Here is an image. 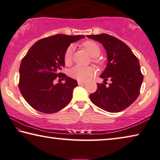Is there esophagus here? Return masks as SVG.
Segmentation results:
<instances>
[{
  "label": "esophagus",
  "mask_w": 160,
  "mask_h": 160,
  "mask_svg": "<svg viewBox=\"0 0 160 160\" xmlns=\"http://www.w3.org/2000/svg\"><path fill=\"white\" fill-rule=\"evenodd\" d=\"M85 83L84 82H82V81H78V85H83Z\"/></svg>",
  "instance_id": "esophagus-1"
}]
</instances>
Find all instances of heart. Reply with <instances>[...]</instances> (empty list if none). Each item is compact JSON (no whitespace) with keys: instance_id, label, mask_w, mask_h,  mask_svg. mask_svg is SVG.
<instances>
[{"instance_id":"1","label":"heart","mask_w":160,"mask_h":160,"mask_svg":"<svg viewBox=\"0 0 160 160\" xmlns=\"http://www.w3.org/2000/svg\"><path fill=\"white\" fill-rule=\"evenodd\" d=\"M83 48L88 52L90 55L93 57V62L96 64L101 65L103 62L97 57L101 53V48L98 44L93 41L88 40L82 44ZM74 47L69 45L65 50L64 54V62L66 65H70L72 62L73 52H74ZM95 73V70L91 67H82L75 66L69 71V76L73 78L78 81H86L92 77Z\"/></svg>"}]
</instances>
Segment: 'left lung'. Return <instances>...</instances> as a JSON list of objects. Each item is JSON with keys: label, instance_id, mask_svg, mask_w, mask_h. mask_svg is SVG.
<instances>
[{"label": "left lung", "instance_id": "8db88e82", "mask_svg": "<svg viewBox=\"0 0 160 160\" xmlns=\"http://www.w3.org/2000/svg\"><path fill=\"white\" fill-rule=\"evenodd\" d=\"M98 41L106 49L108 64L100 77L111 83H97V90L89 96L96 106L111 112L123 111L140 94L143 81L139 60L126 44L108 34L87 35Z\"/></svg>", "mask_w": 160, "mask_h": 160}]
</instances>
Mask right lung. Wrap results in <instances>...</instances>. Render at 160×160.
Wrapping results in <instances>:
<instances>
[{"label":"right lung","instance_id":"obj_1","mask_svg":"<svg viewBox=\"0 0 160 160\" xmlns=\"http://www.w3.org/2000/svg\"><path fill=\"white\" fill-rule=\"evenodd\" d=\"M84 37L57 34L41 39L29 49L21 61L18 86L32 108L50 114L69 103L78 83L60 71L64 67V54L67 48ZM57 78L60 81L64 79L65 83L54 85L53 81Z\"/></svg>","mask_w":160,"mask_h":160}]
</instances>
